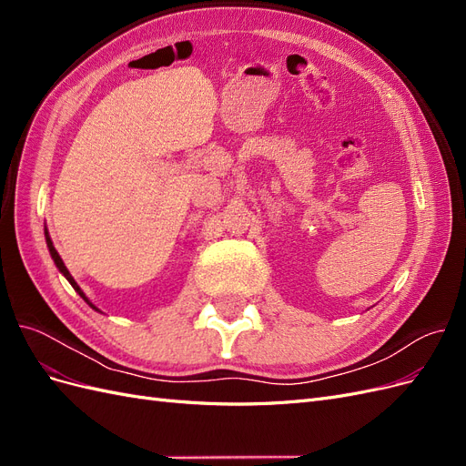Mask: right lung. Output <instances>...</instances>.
<instances>
[{"label": "right lung", "instance_id": "add662e5", "mask_svg": "<svg viewBox=\"0 0 466 466\" xmlns=\"http://www.w3.org/2000/svg\"><path fill=\"white\" fill-rule=\"evenodd\" d=\"M46 245H48V250H50V255H52V258H54V264H56V266H58V270H60V272H62V274H64V276L67 278V281H69V284H72V286H74V289H76V291H77V293L81 295V298H83V299H86V301L89 303V299L86 298V293H83V291H81V288H79V286L76 284V279L72 278V274H69V272H67V268H66L64 260L60 258V255H58V250H56V248H54V245H52V241H50V237H48V231H46ZM89 305H91V303H89ZM91 307H93V305H91ZM93 309H96V307H93Z\"/></svg>", "mask_w": 466, "mask_h": 466}]
</instances>
